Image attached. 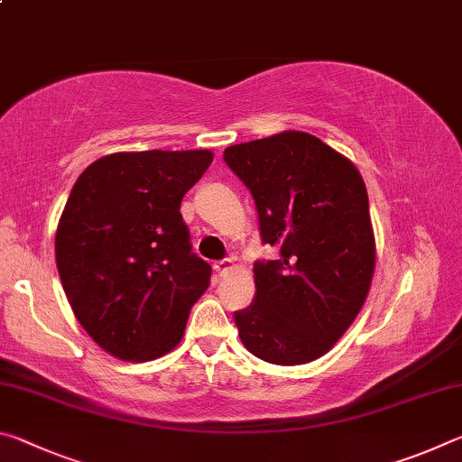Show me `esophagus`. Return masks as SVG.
Listing matches in <instances>:
<instances>
[{"label":"esophagus","instance_id":"obj_1","mask_svg":"<svg viewBox=\"0 0 462 462\" xmlns=\"http://www.w3.org/2000/svg\"><path fill=\"white\" fill-rule=\"evenodd\" d=\"M232 267H234V259H224V261L214 263V271L217 273V277H224L226 273L232 271Z\"/></svg>","mask_w":462,"mask_h":462}]
</instances>
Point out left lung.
Returning <instances> with one entry per match:
<instances>
[{
    "label": "left lung",
    "instance_id": "obj_1",
    "mask_svg": "<svg viewBox=\"0 0 462 462\" xmlns=\"http://www.w3.org/2000/svg\"><path fill=\"white\" fill-rule=\"evenodd\" d=\"M224 161L248 187L264 245L254 301L234 314L248 353L273 365H306L348 330L369 293L374 236L369 195L346 156L306 132L234 144Z\"/></svg>",
    "mask_w": 462,
    "mask_h": 462
}]
</instances>
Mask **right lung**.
Masks as SVG:
<instances>
[{"label": "right lung", "mask_w": 462, "mask_h": 462, "mask_svg": "<svg viewBox=\"0 0 462 462\" xmlns=\"http://www.w3.org/2000/svg\"><path fill=\"white\" fill-rule=\"evenodd\" d=\"M212 151L101 156L77 179L54 254L75 318L106 353L154 361L183 338L212 267L191 253L179 212Z\"/></svg>", "instance_id": "right-lung-1"}]
</instances>
